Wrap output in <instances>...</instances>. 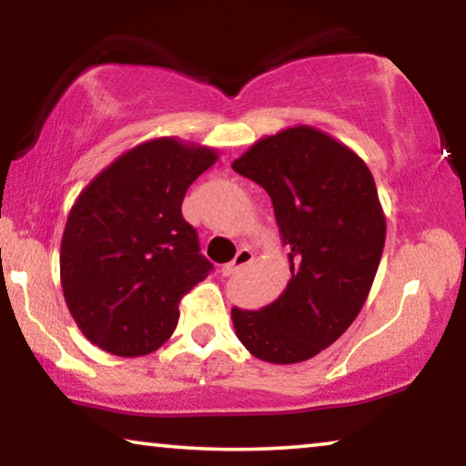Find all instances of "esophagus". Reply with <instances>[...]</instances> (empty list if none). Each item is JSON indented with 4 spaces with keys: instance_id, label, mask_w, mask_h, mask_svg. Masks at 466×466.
Listing matches in <instances>:
<instances>
[{
    "instance_id": "obj_1",
    "label": "esophagus",
    "mask_w": 466,
    "mask_h": 466,
    "mask_svg": "<svg viewBox=\"0 0 466 466\" xmlns=\"http://www.w3.org/2000/svg\"><path fill=\"white\" fill-rule=\"evenodd\" d=\"M252 260H254L252 250H248V248H241V250L235 254V258L231 260V263L222 265V276H225V278L235 276V273H239L246 265H250Z\"/></svg>"
}]
</instances>
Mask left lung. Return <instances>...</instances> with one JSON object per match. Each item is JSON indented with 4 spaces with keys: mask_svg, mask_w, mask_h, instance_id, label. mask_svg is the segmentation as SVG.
<instances>
[{
    "mask_svg": "<svg viewBox=\"0 0 466 466\" xmlns=\"http://www.w3.org/2000/svg\"><path fill=\"white\" fill-rule=\"evenodd\" d=\"M271 197L290 279L258 311L231 309L248 352L273 365L308 360L339 339L371 290L386 218L365 161L314 127L258 139L233 161Z\"/></svg>",
    "mask_w": 466,
    "mask_h": 466,
    "instance_id": "left-lung-1",
    "label": "left lung"
}]
</instances>
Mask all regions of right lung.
Returning <instances> with one entry per match:
<instances>
[{
	"label": "right lung",
	"instance_id": "1",
	"mask_svg": "<svg viewBox=\"0 0 466 466\" xmlns=\"http://www.w3.org/2000/svg\"><path fill=\"white\" fill-rule=\"evenodd\" d=\"M214 148L158 137L125 152L76 199L61 239L63 297L88 341L144 356L169 339L182 297L212 263L182 216Z\"/></svg>",
	"mask_w": 466,
	"mask_h": 466
}]
</instances>
